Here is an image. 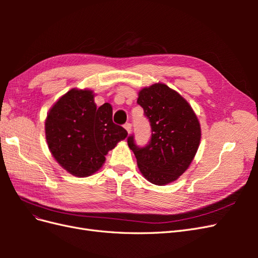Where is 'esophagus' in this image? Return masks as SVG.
Segmentation results:
<instances>
[{
    "instance_id": "obj_1",
    "label": "esophagus",
    "mask_w": 258,
    "mask_h": 258,
    "mask_svg": "<svg viewBox=\"0 0 258 258\" xmlns=\"http://www.w3.org/2000/svg\"><path fill=\"white\" fill-rule=\"evenodd\" d=\"M123 127H124V129H126V130L128 131V134H130V132H131V129H132L131 123H130V122L124 123V124H123Z\"/></svg>"
}]
</instances>
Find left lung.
<instances>
[{
	"instance_id": "obj_1",
	"label": "left lung",
	"mask_w": 258,
	"mask_h": 258,
	"mask_svg": "<svg viewBox=\"0 0 258 258\" xmlns=\"http://www.w3.org/2000/svg\"><path fill=\"white\" fill-rule=\"evenodd\" d=\"M138 104L150 120L152 137L144 147L128 139L143 176L155 185L175 181L189 167L196 155L201 129L188 102L165 84H154L139 92Z\"/></svg>"
}]
</instances>
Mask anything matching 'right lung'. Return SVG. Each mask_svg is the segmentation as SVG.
I'll return each instance as SVG.
<instances>
[{
    "instance_id": "add662e5",
    "label": "right lung",
    "mask_w": 258,
    "mask_h": 258,
    "mask_svg": "<svg viewBox=\"0 0 258 258\" xmlns=\"http://www.w3.org/2000/svg\"><path fill=\"white\" fill-rule=\"evenodd\" d=\"M93 97L91 90L71 89L53 104L45 121L46 140L53 158L79 177L97 172L108 151L128 136L113 122L111 104L97 107Z\"/></svg>"
}]
</instances>
